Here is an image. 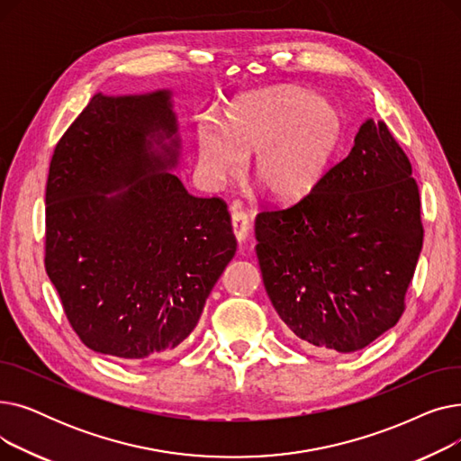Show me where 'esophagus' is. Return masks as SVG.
<instances>
[{
	"mask_svg": "<svg viewBox=\"0 0 461 461\" xmlns=\"http://www.w3.org/2000/svg\"><path fill=\"white\" fill-rule=\"evenodd\" d=\"M231 228L239 243H245L249 237V216L243 211L231 212Z\"/></svg>",
	"mask_w": 461,
	"mask_h": 461,
	"instance_id": "obj_1",
	"label": "esophagus"
}]
</instances>
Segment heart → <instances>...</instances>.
<instances>
[{
	"instance_id": "obj_1",
	"label": "heart",
	"mask_w": 461,
	"mask_h": 461,
	"mask_svg": "<svg viewBox=\"0 0 461 461\" xmlns=\"http://www.w3.org/2000/svg\"><path fill=\"white\" fill-rule=\"evenodd\" d=\"M342 134L338 112L299 87H280L233 104L226 129L198 132V172L218 186L243 172L278 202H297L316 188Z\"/></svg>"
}]
</instances>
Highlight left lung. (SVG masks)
<instances>
[{
	"label": "left lung",
	"mask_w": 461,
	"mask_h": 461,
	"mask_svg": "<svg viewBox=\"0 0 461 461\" xmlns=\"http://www.w3.org/2000/svg\"><path fill=\"white\" fill-rule=\"evenodd\" d=\"M413 167L383 121L308 196L256 216V254L280 320L303 342L353 353L394 327L422 250Z\"/></svg>",
	"instance_id": "8db88e82"
}]
</instances>
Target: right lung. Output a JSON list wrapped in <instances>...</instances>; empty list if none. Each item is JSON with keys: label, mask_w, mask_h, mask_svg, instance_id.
Wrapping results in <instances>:
<instances>
[{"label": "right lung", "mask_w": 461, "mask_h": 461, "mask_svg": "<svg viewBox=\"0 0 461 461\" xmlns=\"http://www.w3.org/2000/svg\"><path fill=\"white\" fill-rule=\"evenodd\" d=\"M176 132L167 91L99 93L54 149L44 267L72 330L96 353L138 360L177 348L235 256L226 202L192 196L164 169L177 138L167 158L151 151L148 138ZM123 182L133 185L115 197L94 194Z\"/></svg>", "instance_id": "right-lung-1"}]
</instances>
